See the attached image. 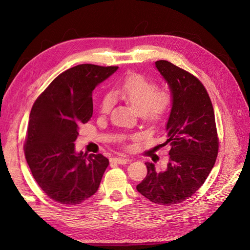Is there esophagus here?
Listing matches in <instances>:
<instances>
[{
  "instance_id": "34e87169",
  "label": "esophagus",
  "mask_w": 250,
  "mask_h": 250,
  "mask_svg": "<svg viewBox=\"0 0 250 250\" xmlns=\"http://www.w3.org/2000/svg\"><path fill=\"white\" fill-rule=\"evenodd\" d=\"M110 162L114 163V164H118V165H125V164H127L128 162H130V160L124 159V158H112L110 160Z\"/></svg>"
}]
</instances>
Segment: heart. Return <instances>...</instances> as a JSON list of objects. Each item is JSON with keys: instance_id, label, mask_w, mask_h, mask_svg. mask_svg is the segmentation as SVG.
Returning <instances> with one entry per match:
<instances>
[{"instance_id": "obj_1", "label": "heart", "mask_w": 250, "mask_h": 250, "mask_svg": "<svg viewBox=\"0 0 250 250\" xmlns=\"http://www.w3.org/2000/svg\"><path fill=\"white\" fill-rule=\"evenodd\" d=\"M113 94L131 104L138 113L148 120H158L168 112L172 105V95L168 90H158V84L140 74H130L115 87ZM113 96L106 94L101 100L100 111L110 112Z\"/></svg>"}]
</instances>
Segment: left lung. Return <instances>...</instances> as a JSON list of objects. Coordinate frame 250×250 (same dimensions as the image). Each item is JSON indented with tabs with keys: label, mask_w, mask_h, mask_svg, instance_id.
<instances>
[{
	"label": "left lung",
	"mask_w": 250,
	"mask_h": 250,
	"mask_svg": "<svg viewBox=\"0 0 250 250\" xmlns=\"http://www.w3.org/2000/svg\"><path fill=\"white\" fill-rule=\"evenodd\" d=\"M172 95L166 125L170 144L167 168L158 172L145 163L147 175L137 190L159 205H174L191 197L205 182L215 164L218 138L213 106L201 81L168 61L155 62Z\"/></svg>",
	"instance_id": "8db88e82"
}]
</instances>
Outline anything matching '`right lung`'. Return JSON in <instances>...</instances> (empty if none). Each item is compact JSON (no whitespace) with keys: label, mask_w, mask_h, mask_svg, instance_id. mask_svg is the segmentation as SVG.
Wrapping results in <instances>:
<instances>
[{"label":"right lung","mask_w":250,"mask_h":250,"mask_svg":"<svg viewBox=\"0 0 250 250\" xmlns=\"http://www.w3.org/2000/svg\"><path fill=\"white\" fill-rule=\"evenodd\" d=\"M118 67L83 63L55 78L31 110L24 154L33 177L53 201L76 205L97 192L109 161L75 150L79 126L92 116V90Z\"/></svg>","instance_id":"add662e5"}]
</instances>
